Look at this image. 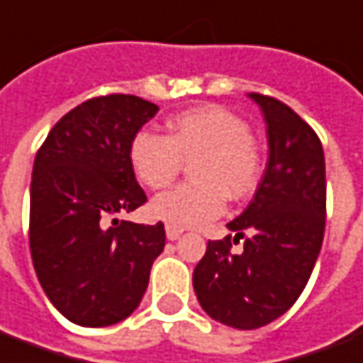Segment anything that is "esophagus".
Instances as JSON below:
<instances>
[{"mask_svg": "<svg viewBox=\"0 0 363 363\" xmlns=\"http://www.w3.org/2000/svg\"><path fill=\"white\" fill-rule=\"evenodd\" d=\"M164 232H167V238L171 240V242H174V240H179L182 235V230L181 228H174V225H164Z\"/></svg>", "mask_w": 363, "mask_h": 363, "instance_id": "obj_1", "label": "esophagus"}]
</instances>
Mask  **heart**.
I'll return each instance as SVG.
<instances>
[{
  "instance_id": "b5f03b06",
  "label": "heart",
  "mask_w": 363,
  "mask_h": 363,
  "mask_svg": "<svg viewBox=\"0 0 363 363\" xmlns=\"http://www.w3.org/2000/svg\"><path fill=\"white\" fill-rule=\"evenodd\" d=\"M189 163L192 181L157 194L151 214L174 228H196L222 216L225 194L250 196L259 181V155L250 128L218 106L184 111L167 121V138L139 131L129 145V164L149 189L173 181Z\"/></svg>"
}]
</instances>
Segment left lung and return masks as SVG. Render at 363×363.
I'll list each match as a JSON object with an SVG mask.
<instances>
[{
    "label": "left lung",
    "mask_w": 363,
    "mask_h": 363,
    "mask_svg": "<svg viewBox=\"0 0 363 363\" xmlns=\"http://www.w3.org/2000/svg\"><path fill=\"white\" fill-rule=\"evenodd\" d=\"M267 125V167L250 206L228 222L234 243L208 242L192 273L202 311L216 323L255 330L295 305L323 247L324 151L308 123L283 102L247 94Z\"/></svg>",
    "instance_id": "obj_1"
}]
</instances>
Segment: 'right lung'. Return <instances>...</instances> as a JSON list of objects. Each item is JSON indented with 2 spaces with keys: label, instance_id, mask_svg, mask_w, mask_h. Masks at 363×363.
<instances>
[{
  "label": "right lung",
  "instance_id": "obj_1",
  "mask_svg": "<svg viewBox=\"0 0 363 363\" xmlns=\"http://www.w3.org/2000/svg\"><path fill=\"white\" fill-rule=\"evenodd\" d=\"M159 106L111 94L58 120L33 164L29 242L45 295L70 323L100 328L125 320L145 295L164 225L133 224L147 200L129 145Z\"/></svg>",
  "mask_w": 363,
  "mask_h": 363
}]
</instances>
